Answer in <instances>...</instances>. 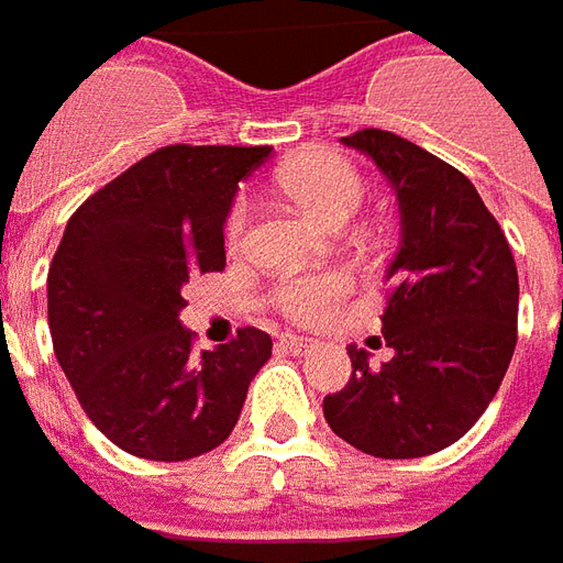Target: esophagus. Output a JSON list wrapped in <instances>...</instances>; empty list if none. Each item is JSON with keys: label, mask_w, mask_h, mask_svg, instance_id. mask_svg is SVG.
I'll return each instance as SVG.
<instances>
[{"label": "esophagus", "mask_w": 563, "mask_h": 563, "mask_svg": "<svg viewBox=\"0 0 563 563\" xmlns=\"http://www.w3.org/2000/svg\"><path fill=\"white\" fill-rule=\"evenodd\" d=\"M282 346L290 349L294 355H306L309 349H316L312 336H300V333H282Z\"/></svg>", "instance_id": "34e87169"}]
</instances>
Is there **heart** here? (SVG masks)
<instances>
[{"mask_svg":"<svg viewBox=\"0 0 563 563\" xmlns=\"http://www.w3.org/2000/svg\"><path fill=\"white\" fill-rule=\"evenodd\" d=\"M278 189L285 192L303 214L319 220L324 227H343L349 217L358 211L364 196L362 174L352 162L333 153H303L290 158L278 170ZM247 223V205L235 201L227 217V242L239 244ZM346 297V278L343 275H306L282 285L275 300L294 321L316 324L328 319L340 300Z\"/></svg>","mask_w":563,"mask_h":563,"instance_id":"obj_1","label":"heart"}]
</instances>
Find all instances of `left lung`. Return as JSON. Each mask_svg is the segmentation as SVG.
<instances>
[{"label":"left lung","instance_id":"1","mask_svg":"<svg viewBox=\"0 0 563 563\" xmlns=\"http://www.w3.org/2000/svg\"><path fill=\"white\" fill-rule=\"evenodd\" d=\"M343 146L367 156L398 201V251L383 312L389 362L349 346L346 389L324 420L352 448L417 460L451 448L494 401L515 352L518 269L466 174L393 131L364 128Z\"/></svg>","mask_w":563,"mask_h":563}]
</instances>
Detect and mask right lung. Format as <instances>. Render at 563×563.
I'll return each instance as SVG.
<instances>
[{
	"label": "right lung",
	"instance_id": "1",
	"mask_svg": "<svg viewBox=\"0 0 563 563\" xmlns=\"http://www.w3.org/2000/svg\"><path fill=\"white\" fill-rule=\"evenodd\" d=\"M269 156V146H162L69 217L48 269V328L81 410L115 448L180 463L235 429L273 340L242 328L196 355L180 324L184 285L223 269L239 184Z\"/></svg>",
	"mask_w": 563,
	"mask_h": 563
}]
</instances>
